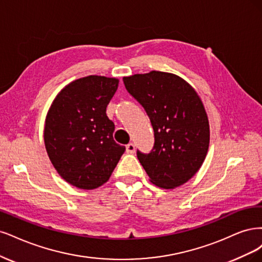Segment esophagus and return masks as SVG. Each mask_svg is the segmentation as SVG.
I'll list each match as a JSON object with an SVG mask.
<instances>
[{
  "label": "esophagus",
  "mask_w": 262,
  "mask_h": 262,
  "mask_svg": "<svg viewBox=\"0 0 262 262\" xmlns=\"http://www.w3.org/2000/svg\"><path fill=\"white\" fill-rule=\"evenodd\" d=\"M126 152H127V154H134L135 152V145H134V143H128V145L126 146Z\"/></svg>",
  "instance_id": "esophagus-1"
}]
</instances>
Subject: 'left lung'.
Here are the masks:
<instances>
[{
	"label": "left lung",
	"mask_w": 262,
	"mask_h": 262,
	"mask_svg": "<svg viewBox=\"0 0 262 262\" xmlns=\"http://www.w3.org/2000/svg\"><path fill=\"white\" fill-rule=\"evenodd\" d=\"M123 81L154 127V149L146 155L137 151L150 182L164 189L188 182L204 163L210 141L208 115L196 90L180 76L159 71Z\"/></svg>",
	"instance_id": "1"
}]
</instances>
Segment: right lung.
Masks as SVG:
<instances>
[{
	"instance_id": "add662e5",
	"label": "right lung",
	"mask_w": 262,
	"mask_h": 262,
	"mask_svg": "<svg viewBox=\"0 0 262 262\" xmlns=\"http://www.w3.org/2000/svg\"><path fill=\"white\" fill-rule=\"evenodd\" d=\"M117 87V78L90 75L65 86L49 108L47 152L56 172L75 187L89 190L106 183L124 154L106 115Z\"/></svg>"
}]
</instances>
